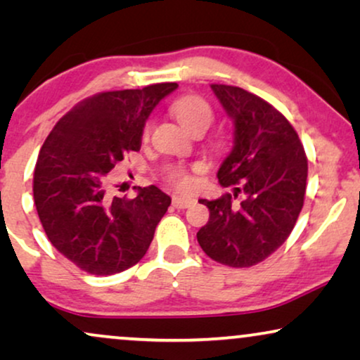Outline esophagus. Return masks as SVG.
I'll use <instances>...</instances> for the list:
<instances>
[{
	"label": "esophagus",
	"mask_w": 360,
	"mask_h": 360,
	"mask_svg": "<svg viewBox=\"0 0 360 360\" xmlns=\"http://www.w3.org/2000/svg\"><path fill=\"white\" fill-rule=\"evenodd\" d=\"M193 203H195V200L190 198V196H174V206L179 210L190 208Z\"/></svg>",
	"instance_id": "34e87169"
}]
</instances>
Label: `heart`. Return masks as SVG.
<instances>
[{
    "label": "heart",
    "instance_id": "1",
    "mask_svg": "<svg viewBox=\"0 0 360 360\" xmlns=\"http://www.w3.org/2000/svg\"><path fill=\"white\" fill-rule=\"evenodd\" d=\"M172 112L179 120V122L184 127H186L190 132L196 129H208L211 122H213V108L210 106V103L203 100L201 96H184L180 100H176L172 105ZM150 124L146 126L144 137L149 136ZM167 180L172 185L179 186V188H188L191 185V176L188 175L184 167H172L167 172Z\"/></svg>",
    "mask_w": 360,
    "mask_h": 360
}]
</instances>
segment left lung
<instances>
[{"label":"left lung","mask_w":360,"mask_h":360,"mask_svg":"<svg viewBox=\"0 0 360 360\" xmlns=\"http://www.w3.org/2000/svg\"><path fill=\"white\" fill-rule=\"evenodd\" d=\"M234 122V146L218 170L234 193L200 200L210 221L196 233L216 262L243 269L262 262L292 233L307 191L308 160L300 137L282 112L239 86L211 85ZM239 193L243 201L234 204Z\"/></svg>","instance_id":"1"}]
</instances>
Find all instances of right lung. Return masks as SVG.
<instances>
[{
	"label": "right lung",
	"mask_w": 360,
	"mask_h": 360,
	"mask_svg": "<svg viewBox=\"0 0 360 360\" xmlns=\"http://www.w3.org/2000/svg\"><path fill=\"white\" fill-rule=\"evenodd\" d=\"M176 83L98 93L53 126L34 169V203L58 252L93 275H112L144 257L172 200L157 186L111 196L106 174L141 149L147 117Z\"/></svg>",
	"instance_id": "add662e5"
}]
</instances>
